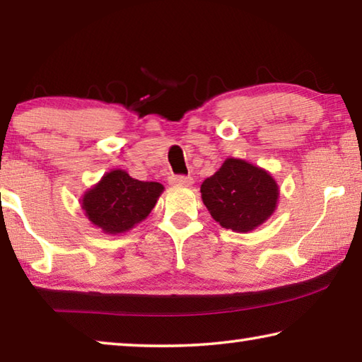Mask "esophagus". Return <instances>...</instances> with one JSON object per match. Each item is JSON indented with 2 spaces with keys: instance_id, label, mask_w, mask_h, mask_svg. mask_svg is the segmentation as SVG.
I'll list each match as a JSON object with an SVG mask.
<instances>
[{
  "instance_id": "34e87169",
  "label": "esophagus",
  "mask_w": 362,
  "mask_h": 362,
  "mask_svg": "<svg viewBox=\"0 0 362 362\" xmlns=\"http://www.w3.org/2000/svg\"><path fill=\"white\" fill-rule=\"evenodd\" d=\"M169 183H170V185H175V187H189L193 183V179H192V177H187V175H170Z\"/></svg>"
}]
</instances>
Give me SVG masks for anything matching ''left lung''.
Returning <instances> with one entry per match:
<instances>
[{
	"label": "left lung",
	"instance_id": "left-lung-1",
	"mask_svg": "<svg viewBox=\"0 0 362 362\" xmlns=\"http://www.w3.org/2000/svg\"><path fill=\"white\" fill-rule=\"evenodd\" d=\"M278 196L272 174L238 158H226L201 185V198L212 218L236 233L252 231L272 217Z\"/></svg>",
	"mask_w": 362,
	"mask_h": 362
}]
</instances>
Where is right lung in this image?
I'll use <instances>...</instances> for the list:
<instances>
[{"mask_svg": "<svg viewBox=\"0 0 362 362\" xmlns=\"http://www.w3.org/2000/svg\"><path fill=\"white\" fill-rule=\"evenodd\" d=\"M164 187L142 182L115 169L84 193L81 207L89 222L108 235H118L142 222L158 203Z\"/></svg>", "mask_w": 362, "mask_h": 362, "instance_id": "obj_1", "label": "right lung"}]
</instances>
